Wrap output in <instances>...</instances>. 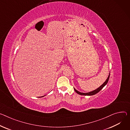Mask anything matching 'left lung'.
<instances>
[{
	"label": "left lung",
	"instance_id": "8db88e82",
	"mask_svg": "<svg viewBox=\"0 0 130 130\" xmlns=\"http://www.w3.org/2000/svg\"><path fill=\"white\" fill-rule=\"evenodd\" d=\"M109 76H110V73H109V75L107 79H106V80L104 82V83L102 86H101L99 88H98L97 89L94 90L93 91H91V92H88V93H81V92H80L78 91L77 90H76L74 88V90L77 93H78V94H80V95H88V96L89 95H90H90H94V94H95L98 93L99 92H100L104 88V87L105 86H106V85L107 84V82H108V81L109 80Z\"/></svg>",
	"mask_w": 130,
	"mask_h": 130
}]
</instances>
